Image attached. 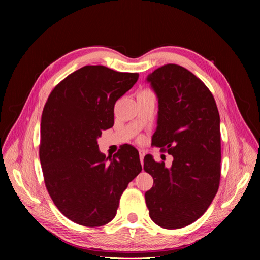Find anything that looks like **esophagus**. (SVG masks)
Returning a JSON list of instances; mask_svg holds the SVG:
<instances>
[{"label": "esophagus", "instance_id": "obj_1", "mask_svg": "<svg viewBox=\"0 0 260 260\" xmlns=\"http://www.w3.org/2000/svg\"><path fill=\"white\" fill-rule=\"evenodd\" d=\"M139 155H140V161H141V164L143 165V159H144V156H145V153L143 152V151H140L139 152Z\"/></svg>", "mask_w": 260, "mask_h": 260}]
</instances>
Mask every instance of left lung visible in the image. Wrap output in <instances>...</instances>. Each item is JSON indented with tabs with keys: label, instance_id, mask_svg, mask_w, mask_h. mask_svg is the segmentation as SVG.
<instances>
[{
	"label": "left lung",
	"instance_id": "obj_1",
	"mask_svg": "<svg viewBox=\"0 0 260 260\" xmlns=\"http://www.w3.org/2000/svg\"><path fill=\"white\" fill-rule=\"evenodd\" d=\"M158 98V119L152 145L172 155L170 168L144 157L154 179L145 193L149 217L164 229L196 221L216 196L221 171L220 117L211 92L182 66L167 64L148 75Z\"/></svg>",
	"mask_w": 260,
	"mask_h": 260
}]
</instances>
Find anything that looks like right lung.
<instances>
[{
    "instance_id": "right-lung-1",
    "label": "right lung",
    "mask_w": 260,
    "mask_h": 260,
    "mask_svg": "<svg viewBox=\"0 0 260 260\" xmlns=\"http://www.w3.org/2000/svg\"><path fill=\"white\" fill-rule=\"evenodd\" d=\"M138 78L84 66L55 86L44 105L39 147L44 183L55 206L78 224L111 222L121 194L142 170L136 147L122 145L106 162L98 144L102 131L114 125L116 101Z\"/></svg>"
}]
</instances>
